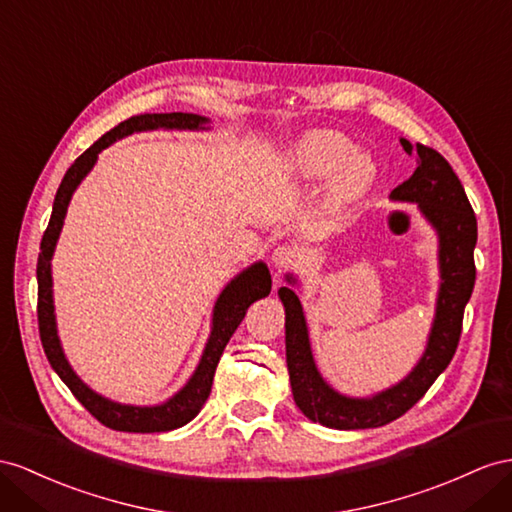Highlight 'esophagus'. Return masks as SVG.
Returning <instances> with one entry per match:
<instances>
[{
	"label": "esophagus",
	"instance_id": "34e87169",
	"mask_svg": "<svg viewBox=\"0 0 512 512\" xmlns=\"http://www.w3.org/2000/svg\"><path fill=\"white\" fill-rule=\"evenodd\" d=\"M272 264H274V268H277L279 274L296 268V266H298V253H296V248L287 246V244H285V246H277V248H274V251H272Z\"/></svg>",
	"mask_w": 512,
	"mask_h": 512
}]
</instances>
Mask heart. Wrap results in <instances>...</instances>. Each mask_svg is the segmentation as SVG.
<instances>
[{"label": "heart", "instance_id": "heart-1", "mask_svg": "<svg viewBox=\"0 0 512 512\" xmlns=\"http://www.w3.org/2000/svg\"><path fill=\"white\" fill-rule=\"evenodd\" d=\"M285 170L303 183H318L333 174L324 196V205L333 214L361 201L376 179L372 157L355 151L350 138L329 129L300 138L287 155Z\"/></svg>", "mask_w": 512, "mask_h": 512}]
</instances>
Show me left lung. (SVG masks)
I'll use <instances>...</instances> for the list:
<instances>
[{"instance_id":"obj_1","label":"left lung","mask_w":512,"mask_h":512,"mask_svg":"<svg viewBox=\"0 0 512 512\" xmlns=\"http://www.w3.org/2000/svg\"><path fill=\"white\" fill-rule=\"evenodd\" d=\"M406 153H417L415 173L391 192L393 201L417 203L419 212L439 235V294L432 329L422 359L398 385L378 391L370 398H350L335 391L320 376L311 355L303 305L292 287H281L285 307V357L294 402L311 422L335 430L378 428L404 415L422 400L437 376L448 368L463 331V313L474 292V248L478 222L467 194L452 166L441 153L400 138ZM292 285L296 279L287 274Z\"/></svg>"}]
</instances>
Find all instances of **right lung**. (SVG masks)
<instances>
[{
    "label": "right lung",
    "instance_id": "obj_1",
    "mask_svg": "<svg viewBox=\"0 0 512 512\" xmlns=\"http://www.w3.org/2000/svg\"><path fill=\"white\" fill-rule=\"evenodd\" d=\"M209 119L199 114L188 112H170V114H138L131 119L123 121L103 134L93 147H88L71 168L64 175L60 188L54 199V209H51V218L47 231L41 242V253H38V266H36V279H38V331H41V342L45 348V355L51 363V368L62 378V383L71 389L73 396L84 404V409L97 417L103 426L112 430L123 432H166L186 426L190 419L199 415L205 400L212 391L216 365L222 357V350L229 344L231 335L238 329L240 322L246 316V309L251 307L255 300L264 298L272 290L270 270L264 261H255L253 266L242 270L238 277L227 283L225 290L220 292L214 316H212V333L205 344L199 365H196L190 381L183 385L173 398H168L164 404L155 406H134V404H121L112 402L108 398L99 396L97 391L90 389L80 376L73 372L64 350L60 346V337L56 329V313H54V292H51V257L56 251V242L60 238V231L64 225V216H67V207L73 192L80 186L82 179L90 173L95 166L99 153L110 147L112 142L121 140L134 131H151V129H207Z\"/></svg>",
    "mask_w": 512,
    "mask_h": 512
}]
</instances>
